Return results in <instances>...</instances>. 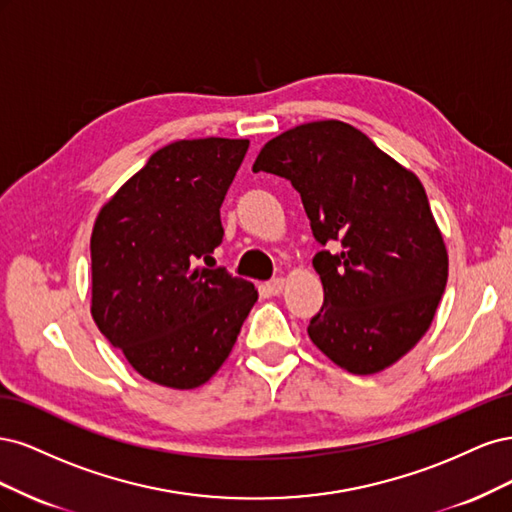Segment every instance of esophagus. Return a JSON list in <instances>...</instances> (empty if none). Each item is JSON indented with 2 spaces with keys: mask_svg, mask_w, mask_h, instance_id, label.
Returning <instances> with one entry per match:
<instances>
[{
  "mask_svg": "<svg viewBox=\"0 0 512 512\" xmlns=\"http://www.w3.org/2000/svg\"><path fill=\"white\" fill-rule=\"evenodd\" d=\"M284 288H286L284 277H275V280H271V282L262 286V290H265V294H269V297H277V294L284 292Z\"/></svg>",
  "mask_w": 512,
  "mask_h": 512,
  "instance_id": "34e87169",
  "label": "esophagus"
}]
</instances>
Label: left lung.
<instances>
[{"mask_svg": "<svg viewBox=\"0 0 512 512\" xmlns=\"http://www.w3.org/2000/svg\"><path fill=\"white\" fill-rule=\"evenodd\" d=\"M286 177L322 250L324 305L307 327L316 348L356 376L378 374L431 327L448 254L421 179L348 123L309 121L260 149L254 173Z\"/></svg>", "mask_w": 512, "mask_h": 512, "instance_id": "8db88e82", "label": "left lung"}]
</instances>
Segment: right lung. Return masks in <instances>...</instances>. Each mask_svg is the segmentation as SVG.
Wrapping results in <instances>:
<instances>
[{
  "label": "right lung",
  "mask_w": 512,
  "mask_h": 512,
  "mask_svg": "<svg viewBox=\"0 0 512 512\" xmlns=\"http://www.w3.org/2000/svg\"><path fill=\"white\" fill-rule=\"evenodd\" d=\"M247 147L211 136L158 149L91 230V316L138 374L168 389L205 384L258 301L252 282L200 265L222 243L220 207Z\"/></svg>",
  "instance_id": "obj_1"
}]
</instances>
